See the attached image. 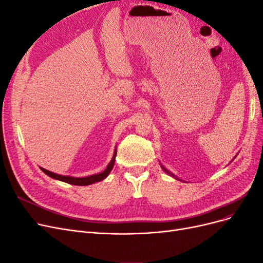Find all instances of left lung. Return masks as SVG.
I'll return each mask as SVG.
<instances>
[{
    "label": "left lung",
    "mask_w": 263,
    "mask_h": 263,
    "mask_svg": "<svg viewBox=\"0 0 263 263\" xmlns=\"http://www.w3.org/2000/svg\"><path fill=\"white\" fill-rule=\"evenodd\" d=\"M161 168H162V169H163V170H164V171H165V172H166V173H168V174H170V176H172V177H174V174H172V173H171V172H169V171H168V170H166V169H165V168H164V166H163V165H162V164H161ZM174 178H176V179H178V178H177V177H174Z\"/></svg>",
    "instance_id": "left-lung-1"
}]
</instances>
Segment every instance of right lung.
Listing matches in <instances>:
<instances>
[{
    "label": "right lung",
    "mask_w": 263,
    "mask_h": 263,
    "mask_svg": "<svg viewBox=\"0 0 263 263\" xmlns=\"http://www.w3.org/2000/svg\"><path fill=\"white\" fill-rule=\"evenodd\" d=\"M115 157H116V149H115V153H114V156L112 158V160H110V162L107 164L106 169L101 172V173H98V174H93V176H89V177H85V178H74V177H69V176H61V174H57V173H53L51 171H48L46 170L44 168H41L42 171L44 173H46L47 176H49L50 178L52 179H55V180H59V181H62V182H66V183H69V184H73V185H90V184H93V183L95 182H100L102 180H104L109 172L112 171L113 166H114V163H115Z\"/></svg>",
    "instance_id": "right-lung-1"
}]
</instances>
